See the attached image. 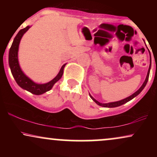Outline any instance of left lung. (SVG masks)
I'll return each instance as SVG.
<instances>
[{"label": "left lung", "instance_id": "left-lung-1", "mask_svg": "<svg viewBox=\"0 0 157 157\" xmlns=\"http://www.w3.org/2000/svg\"><path fill=\"white\" fill-rule=\"evenodd\" d=\"M151 59L150 66H149V68H148V71H147V77H146V78H145V82H144L143 84L142 85L141 87H140V89H139L137 90V91H136V92L133 94H131V96L126 97V98L123 99V100H120V101L113 102H109V103H101V102H98V101H97V100H95V99L94 98V97H93L92 96H91V94H89L90 97H91V98L94 101L96 102L97 105H100V106H102V107H105V108H114V107H118V106H120V105H123V104L126 103V102H127L130 101V100H132L133 98H134L135 97L137 96L139 94H140V93L141 92V91H142V90H143L144 88L145 87V86H146V84H147V80H148L149 74H150V70H151Z\"/></svg>", "mask_w": 157, "mask_h": 157}]
</instances>
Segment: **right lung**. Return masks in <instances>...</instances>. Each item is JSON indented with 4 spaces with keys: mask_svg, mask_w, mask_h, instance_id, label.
Wrapping results in <instances>:
<instances>
[{
    "mask_svg": "<svg viewBox=\"0 0 157 157\" xmlns=\"http://www.w3.org/2000/svg\"><path fill=\"white\" fill-rule=\"evenodd\" d=\"M31 26H28L26 28L22 29L19 31L17 35L14 38L13 43H12V46L10 49V53H9V64L11 69L13 77L17 82V85L21 87L22 89L29 91L32 94L36 95L42 94L46 91H49L53 87L55 82H57L62 77L63 74V69L66 64H64L60 68L58 75L56 76L53 80L44 84H37L33 82L31 79L29 78L21 70L18 63V58H17V52H18V48L20 41L22 38L23 35L28 31L29 29Z\"/></svg>",
    "mask_w": 157,
    "mask_h": 157,
    "instance_id": "right-lung-1",
    "label": "right lung"
}]
</instances>
